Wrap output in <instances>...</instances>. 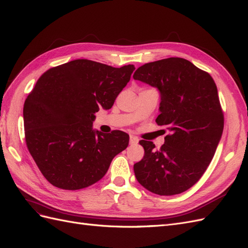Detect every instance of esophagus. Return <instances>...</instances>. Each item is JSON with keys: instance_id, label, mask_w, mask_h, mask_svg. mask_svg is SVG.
<instances>
[{"instance_id": "esophagus-1", "label": "esophagus", "mask_w": 248, "mask_h": 248, "mask_svg": "<svg viewBox=\"0 0 248 248\" xmlns=\"http://www.w3.org/2000/svg\"><path fill=\"white\" fill-rule=\"evenodd\" d=\"M129 142H130V145H137L139 142V138H137L136 136H130Z\"/></svg>"}]
</instances>
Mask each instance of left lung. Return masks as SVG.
I'll list each match as a JSON object with an SVG mask.
<instances>
[{"label": "left lung", "instance_id": "obj_1", "mask_svg": "<svg viewBox=\"0 0 248 248\" xmlns=\"http://www.w3.org/2000/svg\"><path fill=\"white\" fill-rule=\"evenodd\" d=\"M133 78L160 93L156 123L169 134L156 150L140 140L142 159L133 166L145 188L159 196H174L196 184L211 162L223 130L217 87L209 73L182 58H168L140 66Z\"/></svg>", "mask_w": 248, "mask_h": 248}]
</instances>
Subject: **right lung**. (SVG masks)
<instances>
[{
    "instance_id": "1",
    "label": "right lung",
    "mask_w": 248,
    "mask_h": 248,
    "mask_svg": "<svg viewBox=\"0 0 248 248\" xmlns=\"http://www.w3.org/2000/svg\"><path fill=\"white\" fill-rule=\"evenodd\" d=\"M133 65L115 68L78 59L44 72L24 106L27 147L47 181L81 189L107 174L129 136L93 129L95 112L109 109L130 80Z\"/></svg>"
}]
</instances>
